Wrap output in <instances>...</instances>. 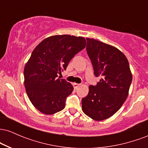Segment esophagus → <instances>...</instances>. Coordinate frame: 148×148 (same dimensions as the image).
<instances>
[{"label":"esophagus","instance_id":"esophagus-1","mask_svg":"<svg viewBox=\"0 0 148 148\" xmlns=\"http://www.w3.org/2000/svg\"><path fill=\"white\" fill-rule=\"evenodd\" d=\"M80 86H81V84H76V83L73 84V86H74V89H77V88H79Z\"/></svg>","mask_w":148,"mask_h":148}]
</instances>
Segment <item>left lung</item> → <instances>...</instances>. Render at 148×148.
I'll return each mask as SVG.
<instances>
[{
    "label": "left lung",
    "instance_id": "8db88e82",
    "mask_svg": "<svg viewBox=\"0 0 148 148\" xmlns=\"http://www.w3.org/2000/svg\"><path fill=\"white\" fill-rule=\"evenodd\" d=\"M88 55L95 76L101 79L89 86V92L82 99V109L88 117L101 121L114 115L128 96L132 74L128 60L113 46L86 38Z\"/></svg>",
    "mask_w": 148,
    "mask_h": 148
}]
</instances>
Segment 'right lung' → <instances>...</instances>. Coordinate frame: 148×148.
<instances>
[{
    "label": "right lung",
    "instance_id": "add662e5",
    "mask_svg": "<svg viewBox=\"0 0 148 148\" xmlns=\"http://www.w3.org/2000/svg\"><path fill=\"white\" fill-rule=\"evenodd\" d=\"M83 37L54 35L45 39L34 49L24 68V85L30 101L44 114H54L65 106L74 88L58 78L69 61L86 47Z\"/></svg>",
    "mask_w": 148,
    "mask_h": 148
}]
</instances>
